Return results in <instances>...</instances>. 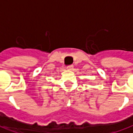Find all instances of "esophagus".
I'll use <instances>...</instances> for the list:
<instances>
[{
  "mask_svg": "<svg viewBox=\"0 0 133 133\" xmlns=\"http://www.w3.org/2000/svg\"><path fill=\"white\" fill-rule=\"evenodd\" d=\"M66 68L68 70H71L73 69V65H70V66H68Z\"/></svg>",
  "mask_w": 133,
  "mask_h": 133,
  "instance_id": "1",
  "label": "esophagus"
}]
</instances>
